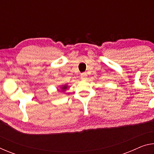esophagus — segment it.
I'll use <instances>...</instances> for the list:
<instances>
[{
	"instance_id": "1",
	"label": "esophagus",
	"mask_w": 154,
	"mask_h": 154,
	"mask_svg": "<svg viewBox=\"0 0 154 154\" xmlns=\"http://www.w3.org/2000/svg\"><path fill=\"white\" fill-rule=\"evenodd\" d=\"M81 79H83V80H85L87 79V74L85 73V72H83V73L81 74Z\"/></svg>"
}]
</instances>
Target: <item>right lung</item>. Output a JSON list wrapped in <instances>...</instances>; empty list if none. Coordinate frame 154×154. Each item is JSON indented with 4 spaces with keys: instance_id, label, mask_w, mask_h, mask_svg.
I'll use <instances>...</instances> for the list:
<instances>
[{
    "instance_id": "obj_1",
    "label": "right lung",
    "mask_w": 154,
    "mask_h": 154,
    "mask_svg": "<svg viewBox=\"0 0 154 154\" xmlns=\"http://www.w3.org/2000/svg\"><path fill=\"white\" fill-rule=\"evenodd\" d=\"M67 85H63V86H62V88H61V89H62V91H64L65 90H66V88H67Z\"/></svg>"
}]
</instances>
